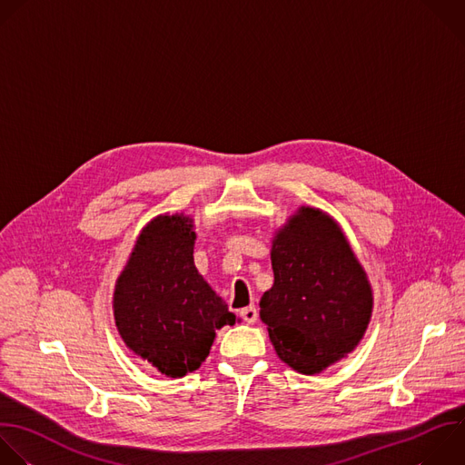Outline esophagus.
Wrapping results in <instances>:
<instances>
[{
  "mask_svg": "<svg viewBox=\"0 0 465 465\" xmlns=\"http://www.w3.org/2000/svg\"><path fill=\"white\" fill-rule=\"evenodd\" d=\"M241 318L246 322V323H255L257 322V318H259V312H257V308L255 306H246V308H242L241 311Z\"/></svg>",
  "mask_w": 465,
  "mask_h": 465,
  "instance_id": "obj_1",
  "label": "esophagus"
}]
</instances>
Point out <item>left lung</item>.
<instances>
[{
    "mask_svg": "<svg viewBox=\"0 0 465 465\" xmlns=\"http://www.w3.org/2000/svg\"><path fill=\"white\" fill-rule=\"evenodd\" d=\"M273 286L261 297V320L277 356L302 374L332 365L363 338L372 292L340 226L301 208L272 244Z\"/></svg>",
    "mask_w": 465,
    "mask_h": 465,
    "instance_id": "left-lung-1",
    "label": "left lung"
}]
</instances>
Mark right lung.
Wrapping results in <instances>:
<instances>
[{"instance_id":"add662e5","label":"right lung","mask_w":465,"mask_h":465,"mask_svg":"<svg viewBox=\"0 0 465 465\" xmlns=\"http://www.w3.org/2000/svg\"><path fill=\"white\" fill-rule=\"evenodd\" d=\"M193 242L188 217L153 219L142 230L114 290L122 340L170 378L199 369L215 331L235 323L228 304L195 268Z\"/></svg>"}]
</instances>
